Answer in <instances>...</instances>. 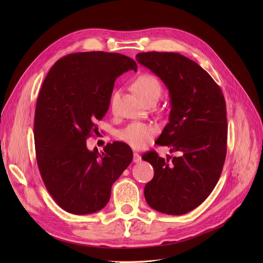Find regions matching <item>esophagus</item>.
I'll use <instances>...</instances> for the list:
<instances>
[{"instance_id":"34e87169","label":"esophagus","mask_w":263,"mask_h":263,"mask_svg":"<svg viewBox=\"0 0 263 263\" xmlns=\"http://www.w3.org/2000/svg\"><path fill=\"white\" fill-rule=\"evenodd\" d=\"M141 160H142V158H141V156L139 154H137V153L133 154V162L134 163H140Z\"/></svg>"}]
</instances>
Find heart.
Returning <instances> with one entry per match:
<instances>
[{"mask_svg": "<svg viewBox=\"0 0 263 263\" xmlns=\"http://www.w3.org/2000/svg\"><path fill=\"white\" fill-rule=\"evenodd\" d=\"M134 87L142 98L149 102L153 99H159L162 92L161 82L151 73H142L134 81ZM119 101V90L115 89L109 97V106L112 112H116ZM158 128L154 124L134 121L129 123L126 128L119 131L118 139L134 149H141L155 139Z\"/></svg>", "mask_w": 263, "mask_h": 263, "instance_id": "b5f03b06", "label": "heart"}]
</instances>
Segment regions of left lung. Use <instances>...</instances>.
Here are the masks:
<instances>
[{
  "label": "left lung",
  "mask_w": 263,
  "mask_h": 263,
  "mask_svg": "<svg viewBox=\"0 0 263 263\" xmlns=\"http://www.w3.org/2000/svg\"><path fill=\"white\" fill-rule=\"evenodd\" d=\"M136 61L168 88L170 122L156 143L179 154L166 160L155 150L143 155L155 170L153 180L145 185V199L159 212L185 214L211 194L223 171L227 153L224 95L208 72L179 53L143 52Z\"/></svg>",
  "instance_id": "left-lung-1"
}]
</instances>
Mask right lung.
<instances>
[{
    "label": "right lung",
    "instance_id": "obj_1",
    "mask_svg": "<svg viewBox=\"0 0 263 263\" xmlns=\"http://www.w3.org/2000/svg\"><path fill=\"white\" fill-rule=\"evenodd\" d=\"M136 69L119 53H71L53 65L43 83L34 120L37 165L50 195L69 213L104 208L132 161L127 144L115 142L99 154L87 149L86 140L98 134L97 121L107 112L116 78Z\"/></svg>",
    "mask_w": 263,
    "mask_h": 263
}]
</instances>
